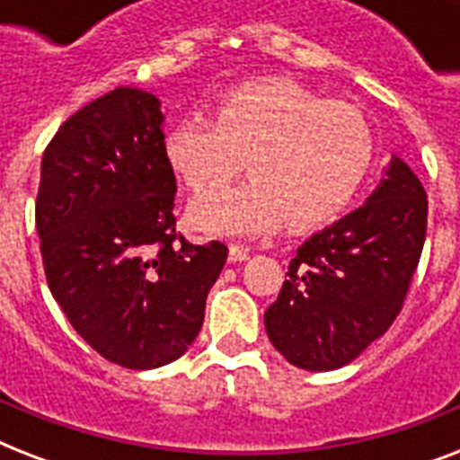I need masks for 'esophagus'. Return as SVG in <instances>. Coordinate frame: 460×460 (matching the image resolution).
I'll list each match as a JSON object with an SVG mask.
<instances>
[{"label":"esophagus","mask_w":460,"mask_h":460,"mask_svg":"<svg viewBox=\"0 0 460 460\" xmlns=\"http://www.w3.org/2000/svg\"><path fill=\"white\" fill-rule=\"evenodd\" d=\"M248 258H251V251L243 245H231L229 248V262H243Z\"/></svg>","instance_id":"esophagus-1"}]
</instances>
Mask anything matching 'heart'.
<instances>
[{
	"instance_id": "heart-1",
	"label": "heart",
	"mask_w": 460,
	"mask_h": 460,
	"mask_svg": "<svg viewBox=\"0 0 460 460\" xmlns=\"http://www.w3.org/2000/svg\"><path fill=\"white\" fill-rule=\"evenodd\" d=\"M162 150L190 190L224 183L245 157L251 179L195 198L188 219L208 236H258L284 219L305 231L341 215L370 169L372 131L353 104L327 102L291 78H260L226 90L215 121L179 119Z\"/></svg>"
}]
</instances>
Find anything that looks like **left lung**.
<instances>
[{
    "label": "left lung",
    "instance_id": "8db88e82",
    "mask_svg": "<svg viewBox=\"0 0 460 460\" xmlns=\"http://www.w3.org/2000/svg\"><path fill=\"white\" fill-rule=\"evenodd\" d=\"M428 231V193L394 157L363 208L313 234L265 313L274 349L296 367L336 370L392 327Z\"/></svg>",
    "mask_w": 460,
    "mask_h": 460
}]
</instances>
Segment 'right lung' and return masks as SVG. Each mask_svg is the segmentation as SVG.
I'll return each instance as SVG.
<instances>
[{
	"label": "right lung",
	"mask_w": 460,
	"mask_h": 460,
	"mask_svg": "<svg viewBox=\"0 0 460 460\" xmlns=\"http://www.w3.org/2000/svg\"><path fill=\"white\" fill-rule=\"evenodd\" d=\"M162 124L157 97L111 90L61 124L40 166L35 224L49 291L75 332L128 370L186 353L229 255L219 241L176 236Z\"/></svg>",
	"instance_id": "1"
}]
</instances>
